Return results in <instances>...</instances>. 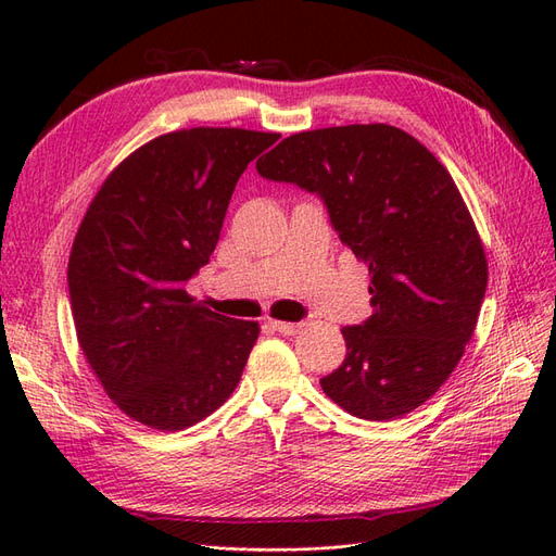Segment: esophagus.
I'll return each instance as SVG.
<instances>
[{
  "mask_svg": "<svg viewBox=\"0 0 556 556\" xmlns=\"http://www.w3.org/2000/svg\"><path fill=\"white\" fill-rule=\"evenodd\" d=\"M268 327H271L278 333H282V336H292V333H296L301 329L299 323H280V319H271V323H268Z\"/></svg>",
  "mask_w": 556,
  "mask_h": 556,
  "instance_id": "34e87169",
  "label": "esophagus"
}]
</instances>
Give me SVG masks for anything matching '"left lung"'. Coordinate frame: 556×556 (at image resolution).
I'll return each instance as SVG.
<instances>
[{
  "mask_svg": "<svg viewBox=\"0 0 556 556\" xmlns=\"http://www.w3.org/2000/svg\"><path fill=\"white\" fill-rule=\"evenodd\" d=\"M257 174L323 199L371 274L374 315L341 329L348 355L319 380L325 394L371 422L422 406L459 364L486 290L484 248L445 166L376 123L292 134Z\"/></svg>",
  "mask_w": 556,
  "mask_h": 556,
  "instance_id": "8db88e82",
  "label": "left lung"
}]
</instances>
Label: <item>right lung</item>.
I'll return each mask as SVG.
<instances>
[{"instance_id": "add662e5", "label": "right lung", "mask_w": 556, "mask_h": 556, "mask_svg": "<svg viewBox=\"0 0 556 556\" xmlns=\"http://www.w3.org/2000/svg\"><path fill=\"white\" fill-rule=\"evenodd\" d=\"M280 134L194 127L141 146L104 180L70 257L83 355L123 413L188 429L237 390L260 325L185 292L208 264L245 166Z\"/></svg>"}]
</instances>
